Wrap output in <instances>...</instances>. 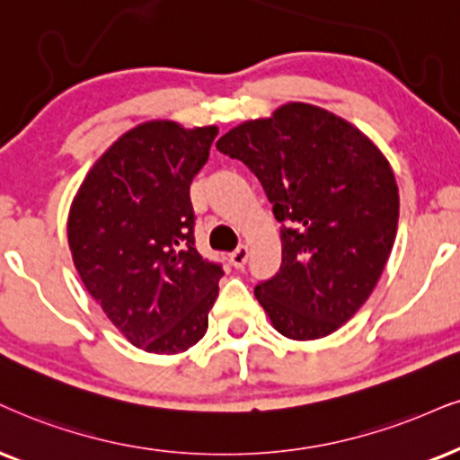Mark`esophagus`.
Wrapping results in <instances>:
<instances>
[{"label": "esophagus", "mask_w": 460, "mask_h": 460, "mask_svg": "<svg viewBox=\"0 0 460 460\" xmlns=\"http://www.w3.org/2000/svg\"><path fill=\"white\" fill-rule=\"evenodd\" d=\"M247 258H249L247 245L236 247L234 252L230 253V262H232V266H234V269H243V266H245V262H247Z\"/></svg>", "instance_id": "obj_1"}]
</instances>
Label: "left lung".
<instances>
[{"instance_id": "left-lung-1", "label": "left lung", "mask_w": 460, "mask_h": 460, "mask_svg": "<svg viewBox=\"0 0 460 460\" xmlns=\"http://www.w3.org/2000/svg\"><path fill=\"white\" fill-rule=\"evenodd\" d=\"M256 174L281 224V269L256 286L270 324L294 341L341 328L393 252L399 187L377 145L320 106L290 102L217 140Z\"/></svg>"}]
</instances>
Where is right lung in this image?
I'll list each match as a JSON object with an SVG mask.
<instances>
[{"instance_id":"obj_1","label":"right lung","mask_w":460,"mask_h":460,"mask_svg":"<svg viewBox=\"0 0 460 460\" xmlns=\"http://www.w3.org/2000/svg\"><path fill=\"white\" fill-rule=\"evenodd\" d=\"M217 128L146 121L102 153L74 196L67 243L106 317L136 348L179 354L204 337L224 275L198 253L190 185Z\"/></svg>"}]
</instances>
